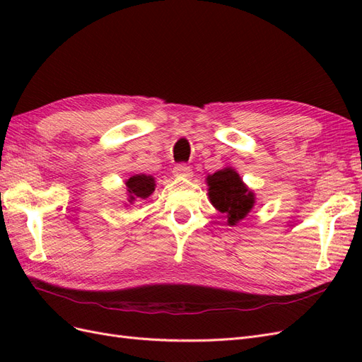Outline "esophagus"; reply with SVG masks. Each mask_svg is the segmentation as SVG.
<instances>
[{"mask_svg":"<svg viewBox=\"0 0 362 362\" xmlns=\"http://www.w3.org/2000/svg\"><path fill=\"white\" fill-rule=\"evenodd\" d=\"M173 175L180 178H190L192 169L189 166H185V164H177V166L173 168Z\"/></svg>","mask_w":362,"mask_h":362,"instance_id":"obj_1","label":"esophagus"}]
</instances>
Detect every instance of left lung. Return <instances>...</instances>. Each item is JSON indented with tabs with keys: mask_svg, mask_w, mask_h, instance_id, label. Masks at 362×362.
Wrapping results in <instances>:
<instances>
[{
	"mask_svg": "<svg viewBox=\"0 0 362 362\" xmlns=\"http://www.w3.org/2000/svg\"><path fill=\"white\" fill-rule=\"evenodd\" d=\"M208 198L217 211H221L229 226H235L252 211L255 193L243 182L234 168H223L206 177Z\"/></svg>",
	"mask_w": 362,
	"mask_h": 362,
	"instance_id": "obj_1",
	"label": "left lung"
}]
</instances>
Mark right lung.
<instances>
[{
    "label": "right lung",
    "mask_w": 362,
    "mask_h": 362,
    "mask_svg": "<svg viewBox=\"0 0 362 362\" xmlns=\"http://www.w3.org/2000/svg\"><path fill=\"white\" fill-rule=\"evenodd\" d=\"M127 185V194H128V205H133L136 202H141L156 190V178L152 175L145 173H136L125 181Z\"/></svg>",
    "instance_id": "right-lung-1"
}]
</instances>
